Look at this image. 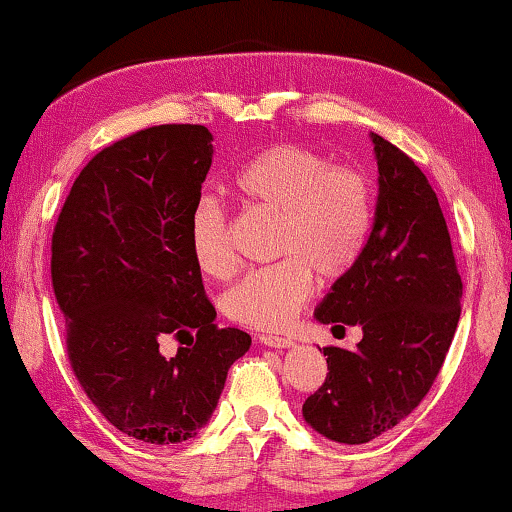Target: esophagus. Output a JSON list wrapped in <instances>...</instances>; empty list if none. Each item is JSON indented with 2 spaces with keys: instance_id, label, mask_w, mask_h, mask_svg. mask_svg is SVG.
<instances>
[{
  "instance_id": "obj_1",
  "label": "esophagus",
  "mask_w": 512,
  "mask_h": 512,
  "mask_svg": "<svg viewBox=\"0 0 512 512\" xmlns=\"http://www.w3.org/2000/svg\"><path fill=\"white\" fill-rule=\"evenodd\" d=\"M256 338H258V343L268 345V348H289V345H294V341H291L289 336L268 334V331H265V334H258Z\"/></svg>"
}]
</instances>
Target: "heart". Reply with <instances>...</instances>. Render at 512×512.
Segmentation results:
<instances>
[{"instance_id":"1","label":"heart","mask_w":512,"mask_h":512,"mask_svg":"<svg viewBox=\"0 0 512 512\" xmlns=\"http://www.w3.org/2000/svg\"><path fill=\"white\" fill-rule=\"evenodd\" d=\"M232 188L244 202L280 214L275 254L282 258L242 277L223 308L247 327H284L313 296L315 272L338 280L360 261L374 223V183L353 164L280 143L251 157L232 176ZM190 251L204 275L225 280L235 270L228 216L214 197L192 209Z\"/></svg>"}]
</instances>
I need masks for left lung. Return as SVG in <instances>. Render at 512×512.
I'll return each instance as SVG.
<instances>
[{
	"instance_id": "8db88e82",
	"label": "left lung",
	"mask_w": 512,
	"mask_h": 512,
	"mask_svg": "<svg viewBox=\"0 0 512 512\" xmlns=\"http://www.w3.org/2000/svg\"><path fill=\"white\" fill-rule=\"evenodd\" d=\"M378 162L374 225L360 261L315 310L362 327L355 350L327 345L329 374L303 404L317 433L364 444L404 421L440 374L459 327L463 282L435 190L414 159L371 134Z\"/></svg>"
}]
</instances>
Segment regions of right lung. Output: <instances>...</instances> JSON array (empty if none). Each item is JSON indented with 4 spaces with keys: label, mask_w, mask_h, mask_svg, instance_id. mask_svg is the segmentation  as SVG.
Returning a JSON list of instances; mask_svg holds the SVG:
<instances>
[{
    "label": "right lung",
    "mask_w": 512,
    "mask_h": 512,
    "mask_svg": "<svg viewBox=\"0 0 512 512\" xmlns=\"http://www.w3.org/2000/svg\"><path fill=\"white\" fill-rule=\"evenodd\" d=\"M211 141L202 124H159L108 145L79 171L51 237L79 386L112 426L150 444L195 437L251 345L247 331L214 324L190 251ZM167 335L191 343L164 358Z\"/></svg>",
    "instance_id": "1"
}]
</instances>
